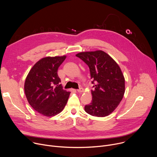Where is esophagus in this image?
Returning <instances> with one entry per match:
<instances>
[{"instance_id":"34e87169","label":"esophagus","mask_w":157,"mask_h":157,"mask_svg":"<svg viewBox=\"0 0 157 157\" xmlns=\"http://www.w3.org/2000/svg\"><path fill=\"white\" fill-rule=\"evenodd\" d=\"M77 91L78 93H82L84 91V89H83L82 87H79V89H77Z\"/></svg>"}]
</instances>
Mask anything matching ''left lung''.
Masks as SVG:
<instances>
[{
    "instance_id": "1",
    "label": "left lung",
    "mask_w": 157,
    "mask_h": 157,
    "mask_svg": "<svg viewBox=\"0 0 157 157\" xmlns=\"http://www.w3.org/2000/svg\"><path fill=\"white\" fill-rule=\"evenodd\" d=\"M76 56L90 70L94 89L91 90V102L84 110L93 116L105 117L116 109L125 93V79L117 63L101 50L81 52Z\"/></svg>"
}]
</instances>
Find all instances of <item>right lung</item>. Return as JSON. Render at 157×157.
<instances>
[{"label": "right lung", "instance_id": "1", "mask_svg": "<svg viewBox=\"0 0 157 157\" xmlns=\"http://www.w3.org/2000/svg\"><path fill=\"white\" fill-rule=\"evenodd\" d=\"M66 56L45 57L32 67L25 82L24 91L30 105L38 113L54 116L63 110L70 93L63 90L58 75Z\"/></svg>", "mask_w": 157, "mask_h": 157}]
</instances>
